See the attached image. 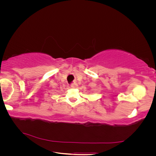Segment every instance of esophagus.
<instances>
[{"mask_svg":"<svg viewBox=\"0 0 156 156\" xmlns=\"http://www.w3.org/2000/svg\"><path fill=\"white\" fill-rule=\"evenodd\" d=\"M77 87V84L76 83H73L71 84V87L72 88H76Z\"/></svg>","mask_w":156,"mask_h":156,"instance_id":"1","label":"esophagus"}]
</instances>
